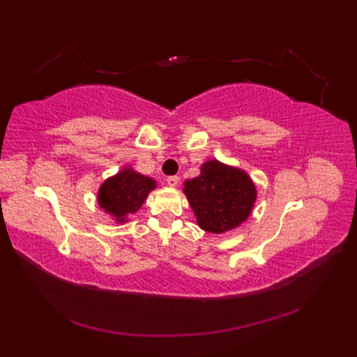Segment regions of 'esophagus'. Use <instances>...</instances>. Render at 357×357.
Returning a JSON list of instances; mask_svg holds the SVG:
<instances>
[{
  "label": "esophagus",
  "mask_w": 357,
  "mask_h": 357,
  "mask_svg": "<svg viewBox=\"0 0 357 357\" xmlns=\"http://www.w3.org/2000/svg\"><path fill=\"white\" fill-rule=\"evenodd\" d=\"M178 181H180V178H178L177 176H169V177L167 178L168 186H171V188H176V186L178 185Z\"/></svg>",
  "instance_id": "obj_1"
}]
</instances>
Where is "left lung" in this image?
I'll return each mask as SVG.
<instances>
[{"label":"left lung","mask_w":357,"mask_h":357,"mask_svg":"<svg viewBox=\"0 0 357 357\" xmlns=\"http://www.w3.org/2000/svg\"><path fill=\"white\" fill-rule=\"evenodd\" d=\"M185 193L199 228L222 234L241 225L253 208L256 189L244 171L208 160L201 176L185 183Z\"/></svg>","instance_id":"left-lung-1"}]
</instances>
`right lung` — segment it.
Segmentation results:
<instances>
[{
  "mask_svg": "<svg viewBox=\"0 0 357 357\" xmlns=\"http://www.w3.org/2000/svg\"><path fill=\"white\" fill-rule=\"evenodd\" d=\"M155 188V180L125 168L101 186L98 193L100 207L110 213L117 222H125L128 214L139 210L149 192Z\"/></svg>",
  "mask_w": 357,
  "mask_h": 357,
  "instance_id": "right-lung-1",
  "label": "right lung"
}]
</instances>
